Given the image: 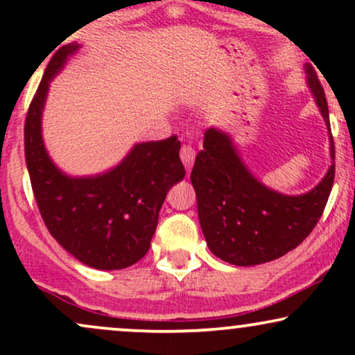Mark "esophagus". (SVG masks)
I'll use <instances>...</instances> for the list:
<instances>
[{"instance_id": "34e87169", "label": "esophagus", "mask_w": 355, "mask_h": 355, "mask_svg": "<svg viewBox=\"0 0 355 355\" xmlns=\"http://www.w3.org/2000/svg\"><path fill=\"white\" fill-rule=\"evenodd\" d=\"M180 158H182L183 165H185L187 172H190L191 166H193V162H195V150L191 148L190 145H182Z\"/></svg>"}]
</instances>
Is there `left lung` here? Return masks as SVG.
I'll return each mask as SVG.
<instances>
[{
	"label": "left lung",
	"mask_w": 355,
	"mask_h": 355,
	"mask_svg": "<svg viewBox=\"0 0 355 355\" xmlns=\"http://www.w3.org/2000/svg\"><path fill=\"white\" fill-rule=\"evenodd\" d=\"M305 73L331 140L332 165L319 185L302 195L268 189L248 172L232 138L217 128L207 130L203 150L195 158L190 180L207 245L215 257L234 266H259L294 250L317 225L331 195L336 150L327 100L311 64Z\"/></svg>",
	"instance_id": "1"
}]
</instances>
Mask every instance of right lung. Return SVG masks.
<instances>
[{
    "instance_id": "add662e5",
    "label": "right lung",
    "mask_w": 355,
    "mask_h": 355,
    "mask_svg": "<svg viewBox=\"0 0 355 355\" xmlns=\"http://www.w3.org/2000/svg\"><path fill=\"white\" fill-rule=\"evenodd\" d=\"M80 44L51 56L24 121V155L40 214L67 252L85 266L118 270L144 259L168 191L185 177L177 135L137 144L115 168L68 177L51 162L42 137V113L53 76Z\"/></svg>"
}]
</instances>
